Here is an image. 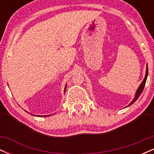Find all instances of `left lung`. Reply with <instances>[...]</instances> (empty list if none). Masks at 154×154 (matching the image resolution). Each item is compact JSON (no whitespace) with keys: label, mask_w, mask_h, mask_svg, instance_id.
I'll return each mask as SVG.
<instances>
[{"label":"left lung","mask_w":154,"mask_h":154,"mask_svg":"<svg viewBox=\"0 0 154 154\" xmlns=\"http://www.w3.org/2000/svg\"><path fill=\"white\" fill-rule=\"evenodd\" d=\"M148 74V64H147V66H146V75H145V77H144L143 80V82H141V84L140 85V86L138 87V88H137V91H136V93H135V97H134V98H133V99H132V101L130 102V103H129V105L127 106L126 107L130 106V105L133 104L136 101V100L138 99L140 95H141V93H142V92H143V89H144L145 85H146V79H147Z\"/></svg>","instance_id":"8db88e82"}]
</instances>
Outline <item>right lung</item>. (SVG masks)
Returning <instances> with one entry per match:
<instances>
[{
    "mask_svg": "<svg viewBox=\"0 0 154 154\" xmlns=\"http://www.w3.org/2000/svg\"><path fill=\"white\" fill-rule=\"evenodd\" d=\"M66 85H65V88H64V93H65V92H66ZM26 112H27V111H26ZM27 113H29V112H27ZM51 114H49V115H44V116L38 115V116H51Z\"/></svg>",
    "mask_w": 154,
    "mask_h": 154,
    "instance_id": "add662e5",
    "label": "right lung"
}]
</instances>
